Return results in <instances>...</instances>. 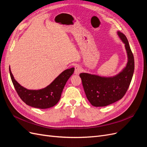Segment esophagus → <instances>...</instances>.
Here are the masks:
<instances>
[{"label": "esophagus", "mask_w": 147, "mask_h": 147, "mask_svg": "<svg viewBox=\"0 0 147 147\" xmlns=\"http://www.w3.org/2000/svg\"><path fill=\"white\" fill-rule=\"evenodd\" d=\"M82 67L80 65H76L75 67V74L76 75H78L82 72Z\"/></svg>", "instance_id": "1"}]
</instances>
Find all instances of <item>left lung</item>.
Instances as JSON below:
<instances>
[{"label": "left lung", "mask_w": 147, "mask_h": 147, "mask_svg": "<svg viewBox=\"0 0 147 147\" xmlns=\"http://www.w3.org/2000/svg\"><path fill=\"white\" fill-rule=\"evenodd\" d=\"M125 44L127 55L126 67L113 77H104L87 73L80 74L88 100L94 107H105L123 98L130 85L134 71V59L125 35L118 31Z\"/></svg>", "instance_id": "8db88e82"}]
</instances>
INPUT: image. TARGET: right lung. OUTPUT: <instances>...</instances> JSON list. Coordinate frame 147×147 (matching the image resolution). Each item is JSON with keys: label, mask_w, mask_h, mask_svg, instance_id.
Masks as SVG:
<instances>
[{"label": "right lung", "mask_w": 147, "mask_h": 147, "mask_svg": "<svg viewBox=\"0 0 147 147\" xmlns=\"http://www.w3.org/2000/svg\"><path fill=\"white\" fill-rule=\"evenodd\" d=\"M74 68L65 70L47 87L38 90H28L18 83L9 68L12 83L21 100L34 108L45 109L55 106L60 100L66 82L74 72Z\"/></svg>", "instance_id": "obj_1"}]
</instances>
